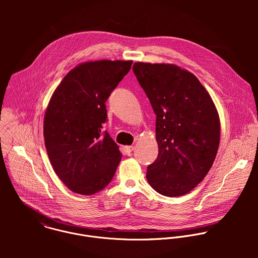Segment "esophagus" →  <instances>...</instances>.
Returning <instances> with one entry per match:
<instances>
[{
	"label": "esophagus",
	"mask_w": 258,
	"mask_h": 258,
	"mask_svg": "<svg viewBox=\"0 0 258 258\" xmlns=\"http://www.w3.org/2000/svg\"><path fill=\"white\" fill-rule=\"evenodd\" d=\"M133 150H134V146H126V147H125V151H126L127 153H131Z\"/></svg>",
	"instance_id": "esophagus-1"
}]
</instances>
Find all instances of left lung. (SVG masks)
Masks as SVG:
<instances>
[{
    "label": "left lung",
    "mask_w": 258,
    "mask_h": 258,
    "mask_svg": "<svg viewBox=\"0 0 258 258\" xmlns=\"http://www.w3.org/2000/svg\"><path fill=\"white\" fill-rule=\"evenodd\" d=\"M133 72L157 116L159 154L148 166V182L163 196L185 195L204 180L216 159L218 110L200 80L180 67L135 62Z\"/></svg>",
    "instance_id": "obj_1"
}]
</instances>
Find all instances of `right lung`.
<instances>
[{
    "label": "right lung",
    "instance_id": "add662e5",
    "mask_svg": "<svg viewBox=\"0 0 258 258\" xmlns=\"http://www.w3.org/2000/svg\"><path fill=\"white\" fill-rule=\"evenodd\" d=\"M132 60L80 63L54 90L43 120L50 164L71 190L90 196L109 184L122 154L103 131L111 92L129 73Z\"/></svg>",
    "mask_w": 258,
    "mask_h": 258
}]
</instances>
